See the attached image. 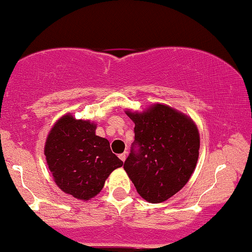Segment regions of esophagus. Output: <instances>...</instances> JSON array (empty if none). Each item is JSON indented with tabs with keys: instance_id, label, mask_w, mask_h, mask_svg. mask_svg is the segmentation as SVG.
<instances>
[{
	"instance_id": "1",
	"label": "esophagus",
	"mask_w": 252,
	"mask_h": 252,
	"mask_svg": "<svg viewBox=\"0 0 252 252\" xmlns=\"http://www.w3.org/2000/svg\"><path fill=\"white\" fill-rule=\"evenodd\" d=\"M126 158H127V156H126V154H125V153H123V154H121V155H119V158H121V159L123 160V162H125V159H126Z\"/></svg>"
}]
</instances>
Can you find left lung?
Wrapping results in <instances>:
<instances>
[{
  "mask_svg": "<svg viewBox=\"0 0 252 252\" xmlns=\"http://www.w3.org/2000/svg\"><path fill=\"white\" fill-rule=\"evenodd\" d=\"M135 124L134 148L124 163L137 193L150 203H160L176 194L195 170L200 133L193 119L165 104L144 111L125 110Z\"/></svg>",
  "mask_w": 252,
  "mask_h": 252,
  "instance_id": "left-lung-1",
  "label": "left lung"
}]
</instances>
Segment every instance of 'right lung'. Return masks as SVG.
<instances>
[{
	"instance_id": "1",
	"label": "right lung",
	"mask_w": 252,
	"mask_h": 252,
	"mask_svg": "<svg viewBox=\"0 0 252 252\" xmlns=\"http://www.w3.org/2000/svg\"><path fill=\"white\" fill-rule=\"evenodd\" d=\"M96 128V123L67 113L45 139V159L58 188L81 201L96 196L110 173L123 166L108 139L97 136Z\"/></svg>"
}]
</instances>
